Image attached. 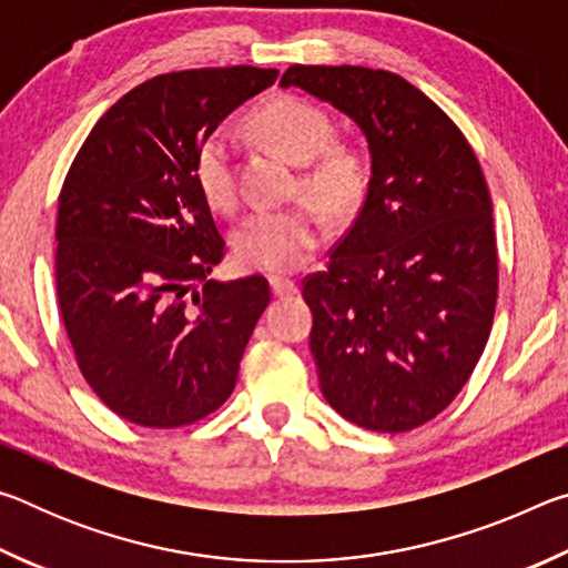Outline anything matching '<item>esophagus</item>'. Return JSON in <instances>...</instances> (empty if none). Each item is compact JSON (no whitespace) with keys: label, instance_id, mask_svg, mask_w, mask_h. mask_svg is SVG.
Returning a JSON list of instances; mask_svg holds the SVG:
<instances>
[{"label":"esophagus","instance_id":"34e87169","mask_svg":"<svg viewBox=\"0 0 568 568\" xmlns=\"http://www.w3.org/2000/svg\"><path fill=\"white\" fill-rule=\"evenodd\" d=\"M271 291L275 297H287L297 293V283L291 277H271Z\"/></svg>","mask_w":568,"mask_h":568}]
</instances>
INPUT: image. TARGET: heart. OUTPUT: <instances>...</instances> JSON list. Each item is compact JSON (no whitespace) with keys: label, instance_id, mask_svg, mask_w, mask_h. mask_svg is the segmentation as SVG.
I'll return each mask as SVG.
<instances>
[{"label":"heart","instance_id":"1","mask_svg":"<svg viewBox=\"0 0 568 568\" xmlns=\"http://www.w3.org/2000/svg\"><path fill=\"white\" fill-rule=\"evenodd\" d=\"M267 145L301 165V187L328 215H345L361 205L371 182V155L358 142L333 140L331 114L303 98H277L250 118ZM192 178L205 203L233 210L237 182L233 150L223 132L200 142L192 160ZM321 245V223L307 207L253 210L233 230L235 257L245 267L265 273L297 271Z\"/></svg>","mask_w":568,"mask_h":568}]
</instances>
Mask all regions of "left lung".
Masks as SVG:
<instances>
[{
	"label": "left lung",
	"instance_id": "8db88e82",
	"mask_svg": "<svg viewBox=\"0 0 568 568\" xmlns=\"http://www.w3.org/2000/svg\"><path fill=\"white\" fill-rule=\"evenodd\" d=\"M301 88L358 124L371 182L328 271L303 281L325 400L355 426L403 434L436 418L474 373L498 295L494 205L454 120L403 77L293 64Z\"/></svg>",
	"mask_w": 568,
	"mask_h": 568
}]
</instances>
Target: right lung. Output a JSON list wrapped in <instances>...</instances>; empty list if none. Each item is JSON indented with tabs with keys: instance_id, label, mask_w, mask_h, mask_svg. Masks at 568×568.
I'll return each instance as SVG.
<instances>
[{
	"instance_id": "obj_1",
	"label": "right lung",
	"mask_w": 568,
	"mask_h": 568,
	"mask_svg": "<svg viewBox=\"0 0 568 568\" xmlns=\"http://www.w3.org/2000/svg\"><path fill=\"white\" fill-rule=\"evenodd\" d=\"M275 80L247 64L152 77L102 114L67 172L54 230L62 323L84 381L124 420L187 426L235 388L271 285L207 277L225 240L192 160Z\"/></svg>"
}]
</instances>
